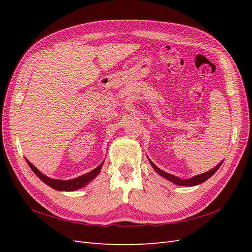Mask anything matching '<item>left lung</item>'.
<instances>
[{"mask_svg": "<svg viewBox=\"0 0 252 252\" xmlns=\"http://www.w3.org/2000/svg\"><path fill=\"white\" fill-rule=\"evenodd\" d=\"M150 163H151L152 167H154V168H155V170H156L159 175H162V177L166 178L167 180L171 181L172 183H174V184L180 185V186H195V185L201 184V183H203V182H205V181H207L210 177H212V175L216 173V171L220 168V166L222 165L223 161L220 162L219 165H217V166L215 167V168H212L211 170H209V171H207V172H205V173H202V174H199V175H195V177H193V178H191V179H189V180H182V179H179V178H177V177H174L173 174H169V173H167V172L161 170L159 168H158V167H157L154 163H152L151 161H150Z\"/></svg>", "mask_w": 252, "mask_h": 252, "instance_id": "8db88e82", "label": "left lung"}]
</instances>
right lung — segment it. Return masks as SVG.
I'll list each match as a JSON object with an SVG mask.
<instances>
[{"instance_id":"add662e5","label":"right lung","mask_w":252,"mask_h":252,"mask_svg":"<svg viewBox=\"0 0 252 252\" xmlns=\"http://www.w3.org/2000/svg\"><path fill=\"white\" fill-rule=\"evenodd\" d=\"M26 161H27L30 168H32V170L36 174V177L39 178L40 180H42L45 183V184H47L48 186H50L53 189L62 190V191H72V190H77L79 188H82L85 185H87L91 180L94 179L96 175L98 174V172H100V170H101V167L103 165V163H102L101 165H98L96 168L94 169L93 171H90L86 174H83L77 179L68 180V181H61V180H55V179L47 178L46 175H44L42 172L37 170L35 167L28 161V159H26Z\"/></svg>"}]
</instances>
